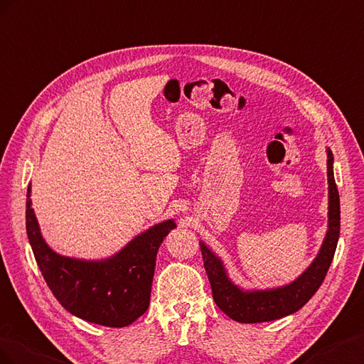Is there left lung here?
<instances>
[{
    "label": "left lung",
    "instance_id": "obj_1",
    "mask_svg": "<svg viewBox=\"0 0 364 364\" xmlns=\"http://www.w3.org/2000/svg\"><path fill=\"white\" fill-rule=\"evenodd\" d=\"M328 154V230L314 261L293 282L268 289H242L227 274L220 256L200 242L205 273L209 276L215 304L240 323H262L296 313L314 296L323 282L334 257L340 236V198L334 180V157Z\"/></svg>",
    "mask_w": 364,
    "mask_h": 364
}]
</instances>
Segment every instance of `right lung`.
Masks as SVG:
<instances>
[{
    "label": "right lung",
    "mask_w": 364,
    "mask_h": 364,
    "mask_svg": "<svg viewBox=\"0 0 364 364\" xmlns=\"http://www.w3.org/2000/svg\"><path fill=\"white\" fill-rule=\"evenodd\" d=\"M32 188L27 189L26 228L28 242L48 288L68 313L91 323L123 328L146 313L155 257L173 220L149 227L120 252L107 259L87 261L51 250L41 235L32 209Z\"/></svg>",
    "instance_id": "obj_1"
}]
</instances>
